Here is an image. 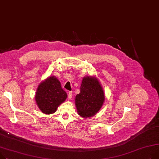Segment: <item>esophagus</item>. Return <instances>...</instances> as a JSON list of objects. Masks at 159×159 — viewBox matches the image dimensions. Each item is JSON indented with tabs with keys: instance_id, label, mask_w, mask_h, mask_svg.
Wrapping results in <instances>:
<instances>
[{
	"instance_id": "obj_1",
	"label": "esophagus",
	"mask_w": 159,
	"mask_h": 159,
	"mask_svg": "<svg viewBox=\"0 0 159 159\" xmlns=\"http://www.w3.org/2000/svg\"><path fill=\"white\" fill-rule=\"evenodd\" d=\"M68 98L69 100L71 99V98H72V92L71 91H70L68 93Z\"/></svg>"
}]
</instances>
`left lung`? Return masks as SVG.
Returning <instances> with one entry per match:
<instances>
[{"label": "left lung", "mask_w": 159, "mask_h": 159, "mask_svg": "<svg viewBox=\"0 0 159 159\" xmlns=\"http://www.w3.org/2000/svg\"><path fill=\"white\" fill-rule=\"evenodd\" d=\"M105 93L98 79L94 76H86L82 80L80 93L75 102L79 115L83 118L93 117L102 108Z\"/></svg>", "instance_id": "8db88e82"}]
</instances>
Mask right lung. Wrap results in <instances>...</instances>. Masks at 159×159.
Returning <instances> with one entry per match:
<instances>
[{"label":"right lung","mask_w":159,"mask_h":159,"mask_svg":"<svg viewBox=\"0 0 159 159\" xmlns=\"http://www.w3.org/2000/svg\"><path fill=\"white\" fill-rule=\"evenodd\" d=\"M66 98L67 94L61 88L60 81L53 75L39 84L35 94L38 108L45 114H54Z\"/></svg>","instance_id":"add662e5"}]
</instances>
